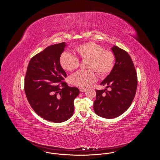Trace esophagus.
I'll return each mask as SVG.
<instances>
[{"label":"esophagus","mask_w":160,"mask_h":160,"mask_svg":"<svg viewBox=\"0 0 160 160\" xmlns=\"http://www.w3.org/2000/svg\"><path fill=\"white\" fill-rule=\"evenodd\" d=\"M80 91L81 92H84L86 91V89H84V88H80Z\"/></svg>","instance_id":"1"}]
</instances>
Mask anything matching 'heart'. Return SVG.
<instances>
[{
    "label": "heart",
    "instance_id": "b5f03b06",
    "mask_svg": "<svg viewBox=\"0 0 160 160\" xmlns=\"http://www.w3.org/2000/svg\"><path fill=\"white\" fill-rule=\"evenodd\" d=\"M76 56L64 52L59 59L61 67L65 71H72L78 68L79 59L88 61L86 68L89 70L78 71L69 78L70 83L80 88L89 87L96 80L97 72L101 77L109 74L114 67L115 57L114 54L104 49L98 44L88 42L77 46L74 50ZM94 70L93 71L91 69Z\"/></svg>",
    "mask_w": 160,
    "mask_h": 160
}]
</instances>
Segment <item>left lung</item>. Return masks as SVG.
Segmentation results:
<instances>
[{"mask_svg": "<svg viewBox=\"0 0 160 160\" xmlns=\"http://www.w3.org/2000/svg\"><path fill=\"white\" fill-rule=\"evenodd\" d=\"M111 50L115 57L114 67L100 83L110 91L96 90L93 103L95 113L107 119L118 117L129 108L137 87V73L129 54L116 46Z\"/></svg>", "mask_w": 160, "mask_h": 160, "instance_id": "left-lung-1", "label": "left lung"}]
</instances>
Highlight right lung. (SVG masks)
Masks as SVG:
<instances>
[{
	"instance_id": "obj_1",
	"label": "right lung",
	"mask_w": 160,
	"mask_h": 160,
	"mask_svg": "<svg viewBox=\"0 0 160 160\" xmlns=\"http://www.w3.org/2000/svg\"><path fill=\"white\" fill-rule=\"evenodd\" d=\"M65 42L48 46L29 63L24 91L32 108L48 121L61 123L69 119L74 110V101L80 91L63 82L67 77L59 59Z\"/></svg>"
}]
</instances>
